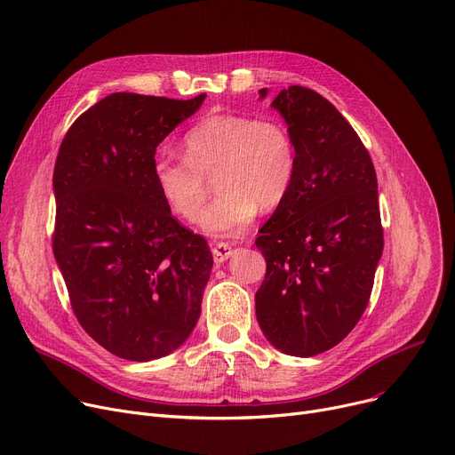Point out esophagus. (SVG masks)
Instances as JSON below:
<instances>
[{"label":"esophagus","instance_id":"obj_1","mask_svg":"<svg viewBox=\"0 0 455 455\" xmlns=\"http://www.w3.org/2000/svg\"><path fill=\"white\" fill-rule=\"evenodd\" d=\"M212 252H213V262L215 264H221V262L230 259L234 251H232V247L228 243H217V245H213Z\"/></svg>","mask_w":455,"mask_h":455}]
</instances>
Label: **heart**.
Segmentation results:
<instances>
[{"mask_svg": "<svg viewBox=\"0 0 455 455\" xmlns=\"http://www.w3.org/2000/svg\"><path fill=\"white\" fill-rule=\"evenodd\" d=\"M184 157L160 150L152 179L174 215L199 220L207 194L205 176L214 172L220 191L201 216L215 238L242 235L262 210L279 206L295 174V148L288 128L276 118L208 115L182 140Z\"/></svg>", "mask_w": 455, "mask_h": 455, "instance_id": "heart-1", "label": "heart"}]
</instances>
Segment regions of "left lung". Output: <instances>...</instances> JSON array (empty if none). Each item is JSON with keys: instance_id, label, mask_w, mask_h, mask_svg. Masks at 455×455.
Masks as SVG:
<instances>
[{"instance_id": "8db88e82", "label": "left lung", "mask_w": 455, "mask_h": 455, "mask_svg": "<svg viewBox=\"0 0 455 455\" xmlns=\"http://www.w3.org/2000/svg\"><path fill=\"white\" fill-rule=\"evenodd\" d=\"M271 108L288 124L295 174L256 238L266 259L256 320L273 347L312 357L342 342L370 301L383 252L378 176L357 132L322 94L291 85Z\"/></svg>"}]
</instances>
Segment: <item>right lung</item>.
I'll return each mask as SVG.
<instances>
[{
    "instance_id": "obj_1",
    "label": "right lung",
    "mask_w": 455,
    "mask_h": 455,
    "mask_svg": "<svg viewBox=\"0 0 455 455\" xmlns=\"http://www.w3.org/2000/svg\"><path fill=\"white\" fill-rule=\"evenodd\" d=\"M204 98L113 92L76 118L57 154V266L77 322L126 361L165 357L199 322L212 252L171 215L152 160Z\"/></svg>"
}]
</instances>
